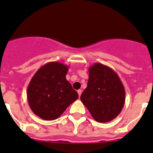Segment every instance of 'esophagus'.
<instances>
[{
	"mask_svg": "<svg viewBox=\"0 0 153 153\" xmlns=\"http://www.w3.org/2000/svg\"><path fill=\"white\" fill-rule=\"evenodd\" d=\"M77 93H78V95H79V97H80L81 93H82V90H77Z\"/></svg>",
	"mask_w": 153,
	"mask_h": 153,
	"instance_id": "esophagus-1",
	"label": "esophagus"
}]
</instances>
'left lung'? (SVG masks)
<instances>
[{
  "label": "left lung",
  "mask_w": 153,
  "mask_h": 153,
  "mask_svg": "<svg viewBox=\"0 0 153 153\" xmlns=\"http://www.w3.org/2000/svg\"><path fill=\"white\" fill-rule=\"evenodd\" d=\"M125 94L122 81L113 69L100 63L89 67L87 87L80 100L96 121L114 120L122 111Z\"/></svg>",
  "instance_id": "left-lung-1"
}]
</instances>
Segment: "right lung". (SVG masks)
Returning a JSON list of instances; mask_svg holds the SVG:
<instances>
[{"label": "right lung", "instance_id": "1", "mask_svg": "<svg viewBox=\"0 0 153 153\" xmlns=\"http://www.w3.org/2000/svg\"><path fill=\"white\" fill-rule=\"evenodd\" d=\"M69 67L60 62H49L39 69L27 90L30 108L45 120L60 117L79 97L77 92L66 79Z\"/></svg>", "mask_w": 153, "mask_h": 153}]
</instances>
